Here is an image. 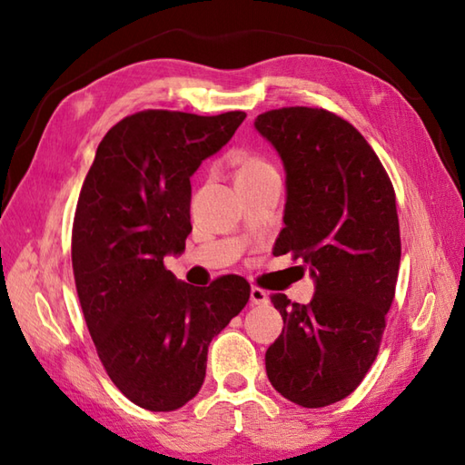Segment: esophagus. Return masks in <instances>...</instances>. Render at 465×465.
Listing matches in <instances>:
<instances>
[{
	"mask_svg": "<svg viewBox=\"0 0 465 465\" xmlns=\"http://www.w3.org/2000/svg\"><path fill=\"white\" fill-rule=\"evenodd\" d=\"M250 300L253 305H262V303H268V292L258 288V285H253L252 292H250Z\"/></svg>",
	"mask_w": 465,
	"mask_h": 465,
	"instance_id": "obj_1",
	"label": "esophagus"
}]
</instances>
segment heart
Returning a JSON list of instances; mask_svg holds the SVG:
<instances>
[{
    "label": "heart",
    "mask_w": 465,
    "mask_h": 465,
    "mask_svg": "<svg viewBox=\"0 0 465 465\" xmlns=\"http://www.w3.org/2000/svg\"><path fill=\"white\" fill-rule=\"evenodd\" d=\"M273 167L268 160H263L260 155L248 153L243 155L238 165V177H252V175H260L263 172H272Z\"/></svg>",
    "instance_id": "obj_1"
}]
</instances>
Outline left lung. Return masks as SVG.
<instances>
[{
  "instance_id": "left-lung-1",
  "label": "left lung",
  "mask_w": 465,
  "mask_h": 465,
  "mask_svg": "<svg viewBox=\"0 0 465 465\" xmlns=\"http://www.w3.org/2000/svg\"><path fill=\"white\" fill-rule=\"evenodd\" d=\"M255 130L278 150L288 185L273 253L292 252L315 280L305 305L270 295L283 330L265 371L285 400L323 408L378 358L401 258L396 192L365 137L328 110L280 107L255 117Z\"/></svg>"
}]
</instances>
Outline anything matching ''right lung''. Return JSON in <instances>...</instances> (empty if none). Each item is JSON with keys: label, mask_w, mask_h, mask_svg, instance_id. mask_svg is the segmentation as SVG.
I'll use <instances>...</instances> for the list:
<instances>
[{"label": "right lung", "mask_w": 465, "mask_h": 465, "mask_svg": "<svg viewBox=\"0 0 465 465\" xmlns=\"http://www.w3.org/2000/svg\"><path fill=\"white\" fill-rule=\"evenodd\" d=\"M243 120L127 115L104 135L82 185L72 230L77 298L107 375L143 410L173 411L195 398L207 345L250 300L242 275L193 288L163 265L192 232L190 177Z\"/></svg>", "instance_id": "right-lung-1"}]
</instances>
